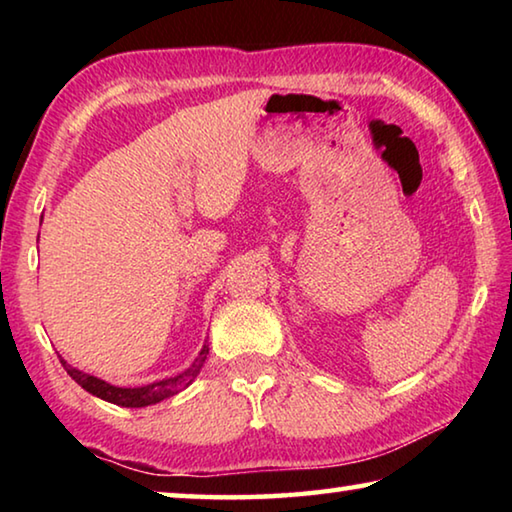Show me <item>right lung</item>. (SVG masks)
Returning <instances> with one entry per match:
<instances>
[{
  "label": "right lung",
  "mask_w": 512,
  "mask_h": 512,
  "mask_svg": "<svg viewBox=\"0 0 512 512\" xmlns=\"http://www.w3.org/2000/svg\"><path fill=\"white\" fill-rule=\"evenodd\" d=\"M207 352H210V348L203 345V350L198 352V357L194 359L192 366H189L185 372H180V375L153 381V384L137 386V388L112 386V384H108V381H103L99 377L88 375V372H83L79 368L69 366V363L63 357H58V359H60V363H63V368L67 370V375L72 377L81 388H85V391L92 393L94 397H101V400H106L110 404H117V406H126V409H142V406H151V404H158L162 400H167V397L180 393L183 388L192 384L198 372H201V368H203V363L207 359Z\"/></svg>",
  "instance_id": "1"
}]
</instances>
